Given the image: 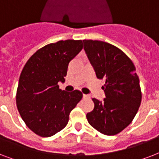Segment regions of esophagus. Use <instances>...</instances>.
I'll return each instance as SVG.
<instances>
[{"mask_svg":"<svg viewBox=\"0 0 159 159\" xmlns=\"http://www.w3.org/2000/svg\"><path fill=\"white\" fill-rule=\"evenodd\" d=\"M82 97H83V98H84V99H87V98H89V96H88V95H86V94H83V95H82Z\"/></svg>","mask_w":159,"mask_h":159,"instance_id":"esophagus-1","label":"esophagus"}]
</instances>
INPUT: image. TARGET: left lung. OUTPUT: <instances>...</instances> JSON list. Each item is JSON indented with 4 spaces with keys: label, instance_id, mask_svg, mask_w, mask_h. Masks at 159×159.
<instances>
[{
    "label": "left lung",
    "instance_id": "obj_1",
    "mask_svg": "<svg viewBox=\"0 0 159 159\" xmlns=\"http://www.w3.org/2000/svg\"><path fill=\"white\" fill-rule=\"evenodd\" d=\"M84 50L97 78L104 79L106 98H92L88 123L103 134L115 135L132 122L140 106L139 79L129 57L116 46L99 40H83Z\"/></svg>",
    "mask_w": 159,
    "mask_h": 159
}]
</instances>
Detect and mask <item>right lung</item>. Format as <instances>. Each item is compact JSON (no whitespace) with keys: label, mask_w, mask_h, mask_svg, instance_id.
Here are the masks:
<instances>
[{"label":"right lung","mask_w":159,"mask_h":159,"mask_svg":"<svg viewBox=\"0 0 159 159\" xmlns=\"http://www.w3.org/2000/svg\"><path fill=\"white\" fill-rule=\"evenodd\" d=\"M83 48L82 40L49 43L34 53L19 80L16 104L26 125L41 137H50L67 125L69 114L81 101L78 90L67 92L64 82L68 63Z\"/></svg>","instance_id":"1"}]
</instances>
